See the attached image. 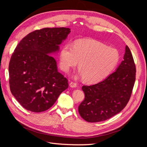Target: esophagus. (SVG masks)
Wrapping results in <instances>:
<instances>
[{
    "label": "esophagus",
    "instance_id": "1",
    "mask_svg": "<svg viewBox=\"0 0 147 147\" xmlns=\"http://www.w3.org/2000/svg\"><path fill=\"white\" fill-rule=\"evenodd\" d=\"M69 86H70V87H71V88H75V87H77V84L76 83L72 82L70 83Z\"/></svg>",
    "mask_w": 147,
    "mask_h": 147
}]
</instances>
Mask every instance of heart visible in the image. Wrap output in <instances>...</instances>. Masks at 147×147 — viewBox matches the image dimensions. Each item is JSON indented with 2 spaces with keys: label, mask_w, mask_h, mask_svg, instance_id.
<instances>
[{
  "label": "heart",
  "mask_w": 147,
  "mask_h": 147,
  "mask_svg": "<svg viewBox=\"0 0 147 147\" xmlns=\"http://www.w3.org/2000/svg\"><path fill=\"white\" fill-rule=\"evenodd\" d=\"M119 57L117 49L95 40H81L74 47L69 43L63 47L59 64L64 72H68L79 62L80 76L86 83H95L108 76L118 64Z\"/></svg>",
  "instance_id": "obj_1"
}]
</instances>
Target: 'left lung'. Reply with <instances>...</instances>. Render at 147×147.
Listing matches in <instances>:
<instances>
[{"instance_id": "obj_1", "label": "left lung", "mask_w": 147, "mask_h": 147, "mask_svg": "<svg viewBox=\"0 0 147 147\" xmlns=\"http://www.w3.org/2000/svg\"><path fill=\"white\" fill-rule=\"evenodd\" d=\"M136 65L126 45L123 61L117 70L103 81L91 86H83L84 100L78 112L85 121H105L118 114L129 100L136 80Z\"/></svg>"}]
</instances>
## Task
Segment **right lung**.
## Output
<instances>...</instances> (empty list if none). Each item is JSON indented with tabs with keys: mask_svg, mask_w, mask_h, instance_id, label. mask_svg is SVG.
<instances>
[{
	"mask_svg": "<svg viewBox=\"0 0 147 147\" xmlns=\"http://www.w3.org/2000/svg\"><path fill=\"white\" fill-rule=\"evenodd\" d=\"M66 28H43L29 33L16 47L9 63L10 91L26 110L42 112L51 107L68 88L52 55L67 37Z\"/></svg>",
	"mask_w": 147,
	"mask_h": 147,
	"instance_id": "1",
	"label": "right lung"
}]
</instances>
